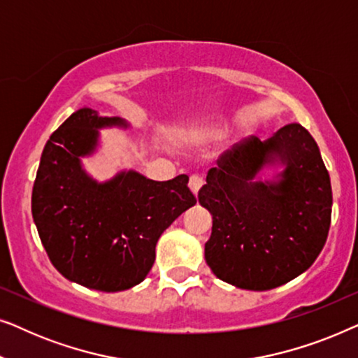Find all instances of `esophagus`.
<instances>
[{"instance_id": "34e87169", "label": "esophagus", "mask_w": 358, "mask_h": 358, "mask_svg": "<svg viewBox=\"0 0 358 358\" xmlns=\"http://www.w3.org/2000/svg\"><path fill=\"white\" fill-rule=\"evenodd\" d=\"M202 185H203V178H202V176H199V174L190 176V179H189V187H190V190H192V192H194V195L199 194V190H200V187H202Z\"/></svg>"}]
</instances>
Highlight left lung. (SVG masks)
Returning <instances> with one entry per match:
<instances>
[{
    "label": "left lung",
    "instance_id": "8db88e82",
    "mask_svg": "<svg viewBox=\"0 0 358 358\" xmlns=\"http://www.w3.org/2000/svg\"><path fill=\"white\" fill-rule=\"evenodd\" d=\"M266 167L282 169L259 178ZM199 202L213 218L205 261L220 280L244 290H271L301 275L331 227L329 173L300 124L234 145L208 171Z\"/></svg>",
    "mask_w": 358,
    "mask_h": 358
}]
</instances>
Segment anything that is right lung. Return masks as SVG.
Segmentation results:
<instances>
[{
	"label": "right lung",
	"mask_w": 358,
	"mask_h": 358,
	"mask_svg": "<svg viewBox=\"0 0 358 358\" xmlns=\"http://www.w3.org/2000/svg\"><path fill=\"white\" fill-rule=\"evenodd\" d=\"M130 124L83 107L53 131L32 189V217L58 272L101 292L138 285L155 262L156 243L179 215L197 203L189 178L158 182L134 169L99 182L83 168L99 130Z\"/></svg>",
	"instance_id": "obj_1"
}]
</instances>
